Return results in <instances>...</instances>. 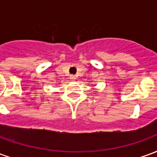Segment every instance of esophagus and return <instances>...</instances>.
I'll use <instances>...</instances> for the list:
<instances>
[{
	"label": "esophagus",
	"instance_id": "obj_1",
	"mask_svg": "<svg viewBox=\"0 0 157 157\" xmlns=\"http://www.w3.org/2000/svg\"><path fill=\"white\" fill-rule=\"evenodd\" d=\"M70 79H71V81H75V76L74 75H70Z\"/></svg>",
	"mask_w": 157,
	"mask_h": 157
}]
</instances>
